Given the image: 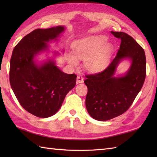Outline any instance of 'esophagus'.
Segmentation results:
<instances>
[{
    "mask_svg": "<svg viewBox=\"0 0 157 157\" xmlns=\"http://www.w3.org/2000/svg\"><path fill=\"white\" fill-rule=\"evenodd\" d=\"M84 82V78L82 75H78L77 76V83L78 84H82Z\"/></svg>",
    "mask_w": 157,
    "mask_h": 157,
    "instance_id": "1",
    "label": "esophagus"
}]
</instances>
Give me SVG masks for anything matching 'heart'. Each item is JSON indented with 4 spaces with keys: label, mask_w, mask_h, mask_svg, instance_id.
<instances>
[{
    "label": "heart",
    "mask_w": 157,
    "mask_h": 157,
    "mask_svg": "<svg viewBox=\"0 0 157 157\" xmlns=\"http://www.w3.org/2000/svg\"><path fill=\"white\" fill-rule=\"evenodd\" d=\"M107 38L103 35L92 36L73 44V53L67 54V61L72 66L78 65V59L84 60V67L89 71H101L107 65L113 51V46L106 43Z\"/></svg>",
    "instance_id": "obj_1"
}]
</instances>
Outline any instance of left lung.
Here are the masks:
<instances>
[{
	"instance_id": "8db88e82",
	"label": "left lung",
	"mask_w": 157,
	"mask_h": 157,
	"mask_svg": "<svg viewBox=\"0 0 157 157\" xmlns=\"http://www.w3.org/2000/svg\"><path fill=\"white\" fill-rule=\"evenodd\" d=\"M121 39L115 59L104 71L86 75L88 87L86 109L93 119L107 121L121 115L134 102L146 78V56L144 49L132 36L122 32H111ZM131 62L124 75L114 76L116 68L123 59Z\"/></svg>"
}]
</instances>
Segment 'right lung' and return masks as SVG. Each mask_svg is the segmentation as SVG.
<instances>
[{
  "instance_id": "add662e5",
  "label": "right lung",
  "mask_w": 157,
  "mask_h": 157,
  "mask_svg": "<svg viewBox=\"0 0 157 157\" xmlns=\"http://www.w3.org/2000/svg\"><path fill=\"white\" fill-rule=\"evenodd\" d=\"M65 29L62 25L35 29L13 51L9 71L11 88L22 107L38 117H49L57 113L67 94L75 86L77 76L63 72L53 58L42 63L35 59L40 53L49 51L47 43L56 41Z\"/></svg>"
}]
</instances>
